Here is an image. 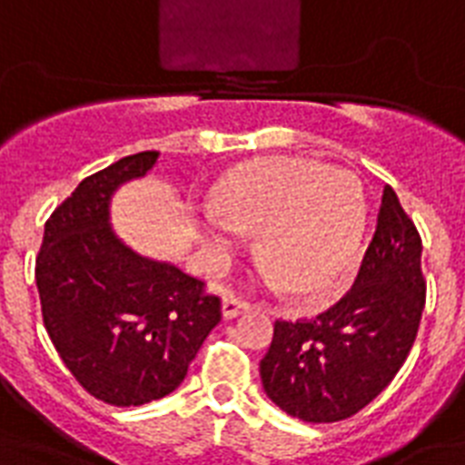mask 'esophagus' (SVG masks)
I'll return each mask as SVG.
<instances>
[{"label":"esophagus","mask_w":465,"mask_h":465,"mask_svg":"<svg viewBox=\"0 0 465 465\" xmlns=\"http://www.w3.org/2000/svg\"><path fill=\"white\" fill-rule=\"evenodd\" d=\"M246 311H251V304L243 297H239V294H233V292H229L224 302H222V313H224V318H236L241 313H246Z\"/></svg>","instance_id":"34e87169"}]
</instances>
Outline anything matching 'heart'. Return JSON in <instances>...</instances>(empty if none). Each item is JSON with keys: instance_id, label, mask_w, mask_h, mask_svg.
<instances>
[{"instance_id": "heart-1", "label": "heart", "mask_w": 465, "mask_h": 465, "mask_svg": "<svg viewBox=\"0 0 465 465\" xmlns=\"http://www.w3.org/2000/svg\"><path fill=\"white\" fill-rule=\"evenodd\" d=\"M207 226L212 251L226 255L236 229L255 233V261L294 297H313L345 270L361 226L364 190L357 175L302 156L248 163L219 188Z\"/></svg>"}]
</instances>
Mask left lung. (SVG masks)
<instances>
[{"instance_id":"obj_1","label":"left lung","mask_w":465,"mask_h":465,"mask_svg":"<svg viewBox=\"0 0 465 465\" xmlns=\"http://www.w3.org/2000/svg\"><path fill=\"white\" fill-rule=\"evenodd\" d=\"M420 258L418 229L386 185L350 292L313 318L275 321L261 379L280 411L304 422H338L393 381L425 309Z\"/></svg>"}]
</instances>
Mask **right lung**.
<instances>
[{
  "mask_svg": "<svg viewBox=\"0 0 465 465\" xmlns=\"http://www.w3.org/2000/svg\"><path fill=\"white\" fill-rule=\"evenodd\" d=\"M159 152H140L84 178L45 222L35 258L43 323L76 381L108 405L130 408L181 386L222 299L171 262L142 258L115 236L108 204L142 178Z\"/></svg>",
  "mask_w": 465,
  "mask_h": 465,
  "instance_id": "add662e5",
  "label": "right lung"
}]
</instances>
